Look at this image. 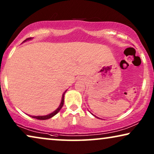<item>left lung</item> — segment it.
Returning <instances> with one entry per match:
<instances>
[{
  "label": "left lung",
  "instance_id": "left-lung-1",
  "mask_svg": "<svg viewBox=\"0 0 154 154\" xmlns=\"http://www.w3.org/2000/svg\"><path fill=\"white\" fill-rule=\"evenodd\" d=\"M96 117V116H95ZM97 118H98V117H97Z\"/></svg>",
  "mask_w": 154,
  "mask_h": 154
}]
</instances>
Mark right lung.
I'll list each match as a JSON object with an SVG mask.
<instances>
[{"label":"right lung","mask_w":154,"mask_h":154,"mask_svg":"<svg viewBox=\"0 0 154 154\" xmlns=\"http://www.w3.org/2000/svg\"><path fill=\"white\" fill-rule=\"evenodd\" d=\"M31 39H32V38H27V39L25 40L24 42H25L26 41H29V40H31ZM66 91H65L64 93H63V94H62V101H61V103H60V106H59L58 108L55 111H53V112L51 113H50V114H48V115H46V116H29L32 117V118H33V119H36L38 120H47V119H50V118L53 117L54 115H56L57 113L59 111L61 110V109L62 108L63 105H64V94H65V92H66Z\"/></svg>","instance_id":"right-lung-1"}]
</instances>
